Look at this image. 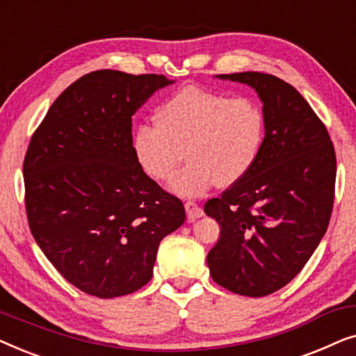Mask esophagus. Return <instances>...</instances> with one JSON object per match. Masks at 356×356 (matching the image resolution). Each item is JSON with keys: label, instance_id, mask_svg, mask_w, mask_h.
I'll list each match as a JSON object with an SVG mask.
<instances>
[{"label": "esophagus", "instance_id": "1", "mask_svg": "<svg viewBox=\"0 0 356 356\" xmlns=\"http://www.w3.org/2000/svg\"><path fill=\"white\" fill-rule=\"evenodd\" d=\"M184 209H186V216L191 222L197 220V218H201L204 216L202 207L197 206V204L194 201H188L186 204H184Z\"/></svg>", "mask_w": 356, "mask_h": 356}]
</instances>
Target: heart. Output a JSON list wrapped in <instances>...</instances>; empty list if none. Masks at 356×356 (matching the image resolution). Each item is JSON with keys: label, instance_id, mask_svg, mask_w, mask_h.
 Masks as SVG:
<instances>
[{"label": "heart", "instance_id": "heart-1", "mask_svg": "<svg viewBox=\"0 0 356 356\" xmlns=\"http://www.w3.org/2000/svg\"><path fill=\"white\" fill-rule=\"evenodd\" d=\"M155 123H140L133 150L140 168L157 181L172 178L184 157L188 165L170 188L196 197L213 184L227 188L246 177L262 152L267 115L251 97H233L186 86L168 95L155 110Z\"/></svg>", "mask_w": 356, "mask_h": 356}]
</instances>
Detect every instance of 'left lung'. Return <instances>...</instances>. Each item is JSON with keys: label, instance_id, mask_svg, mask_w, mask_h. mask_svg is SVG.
<instances>
[{"label": "left lung", "instance_id": "left-lung-1", "mask_svg": "<svg viewBox=\"0 0 356 356\" xmlns=\"http://www.w3.org/2000/svg\"><path fill=\"white\" fill-rule=\"evenodd\" d=\"M218 77L257 92L267 136L251 172L204 204V212L220 225L207 266L223 289L266 296L300 274L327 230L335 150L327 128L289 82L251 71Z\"/></svg>", "mask_w": 356, "mask_h": 356}]
</instances>
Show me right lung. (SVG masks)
<instances>
[{
    "instance_id": "obj_1",
    "label": "right lung",
    "mask_w": 356,
    "mask_h": 356,
    "mask_svg": "<svg viewBox=\"0 0 356 356\" xmlns=\"http://www.w3.org/2000/svg\"><path fill=\"white\" fill-rule=\"evenodd\" d=\"M163 74L100 70L67 87L32 134L24 159L29 227L65 279L99 298L152 279L160 241L186 220L183 202L136 160L131 116Z\"/></svg>"
}]
</instances>
